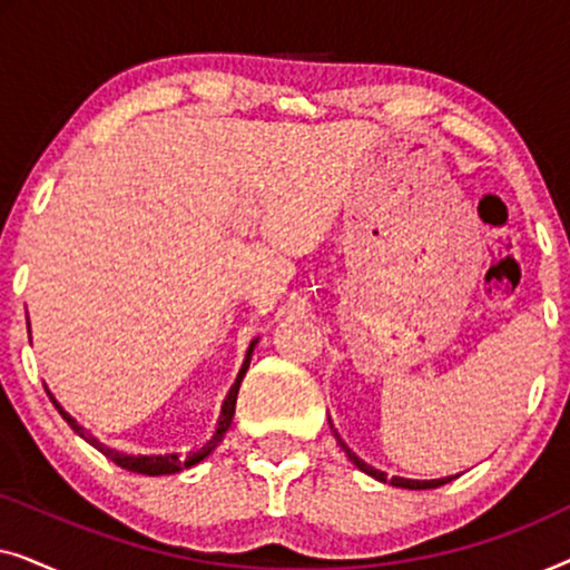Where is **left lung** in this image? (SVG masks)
Masks as SVG:
<instances>
[{
    "label": "left lung",
    "mask_w": 570,
    "mask_h": 570,
    "mask_svg": "<svg viewBox=\"0 0 570 570\" xmlns=\"http://www.w3.org/2000/svg\"><path fill=\"white\" fill-rule=\"evenodd\" d=\"M332 433L337 435V431H334L332 428ZM337 441H340V446L347 451V456H350V462H353L357 470H363L365 474H371V478H376V480H381V482H389V485H396V488H407V490H428V488H439V485H446V482H451L454 478H441V480H404V478H392V480H386V474L384 472H379V470H373V466H368L363 462V459H357L353 451H350L345 443H342V439L337 435Z\"/></svg>",
    "instance_id": "left-lung-1"
}]
</instances>
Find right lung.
<instances>
[{"mask_svg": "<svg viewBox=\"0 0 570 570\" xmlns=\"http://www.w3.org/2000/svg\"><path fill=\"white\" fill-rule=\"evenodd\" d=\"M252 350H254V345L248 347V353H246V361H244V365H240V371H238V379H236V384L230 386V394H228V400H225V404H223V412H220V423H217V431H215V435H213V441H207L205 446H202L199 451H194V454H191L189 459L181 456V454H166V456H131V454H121V451H116V449H108V446H104V443H98L96 439H92L90 433H85V428L77 425L75 420L69 417L65 410L59 407V404H57V400H53V396H51V402L57 404L59 415L67 420V425L72 428L75 433H80L82 439L90 443V446H96V449L100 451V454H104L106 459H111L114 464H119L121 470H127V472H137V474H150V478H155V474H176V472L186 470V466H194V464H199L202 459L209 456V451H213V449L217 446V443L223 441L225 431H228L230 423H233V412H236V396H238V386H240V379L246 376L248 361H252Z\"/></svg>", "mask_w": 570, "mask_h": 570, "instance_id": "obj_1", "label": "right lung"}]
</instances>
